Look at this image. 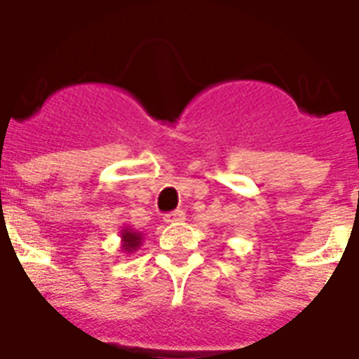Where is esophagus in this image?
<instances>
[{
    "label": "esophagus",
    "mask_w": 359,
    "mask_h": 359,
    "mask_svg": "<svg viewBox=\"0 0 359 359\" xmlns=\"http://www.w3.org/2000/svg\"><path fill=\"white\" fill-rule=\"evenodd\" d=\"M165 223H179V221H184V211L182 210H175L171 213L165 215Z\"/></svg>",
    "instance_id": "obj_1"
}]
</instances>
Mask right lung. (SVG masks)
<instances>
[{
    "label": "right lung",
    "instance_id": "add662e5",
    "mask_svg": "<svg viewBox=\"0 0 359 359\" xmlns=\"http://www.w3.org/2000/svg\"><path fill=\"white\" fill-rule=\"evenodd\" d=\"M121 238H123V250L125 252H134V250L140 248L142 244V234L140 233H134L133 229H128V226H125L123 229V233H121Z\"/></svg>",
    "mask_w": 359,
    "mask_h": 359
}]
</instances>
